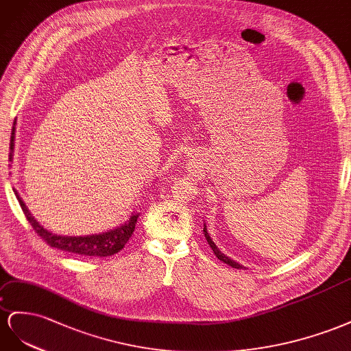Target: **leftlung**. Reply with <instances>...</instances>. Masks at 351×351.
I'll list each match as a JSON object with an SVG mask.
<instances>
[{
    "instance_id": "8db88e82",
    "label": "left lung",
    "mask_w": 351,
    "mask_h": 351,
    "mask_svg": "<svg viewBox=\"0 0 351 351\" xmlns=\"http://www.w3.org/2000/svg\"><path fill=\"white\" fill-rule=\"evenodd\" d=\"M204 237H206V239H207V243H208V245H210V248L213 250V253H215V256L220 260V262H223V263H226V265H229V266H232V267H235V269H244V266H241L239 263H237L235 260H232V258H229V257H226L222 252H220V250L216 247V244L212 241V238H210V235L207 234V228H206V225H204Z\"/></svg>"
}]
</instances>
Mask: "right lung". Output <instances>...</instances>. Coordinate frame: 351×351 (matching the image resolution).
<instances>
[{
	"label": "right lung",
	"instance_id": "obj_1",
	"mask_svg": "<svg viewBox=\"0 0 351 351\" xmlns=\"http://www.w3.org/2000/svg\"><path fill=\"white\" fill-rule=\"evenodd\" d=\"M16 125V123H14ZM14 131L16 128L13 126L12 129V141H10V162H12V156H13V149H14ZM13 191L19 199V204L22 207L23 213L26 219L29 220V223L32 225L34 231L36 232L38 237H41L44 241L49 245L62 250V252H67L70 254H79V256H86V257H108L119 253L122 250L126 243L129 241V238L132 237L135 231V225L139 215H132L131 219L122 226H119L113 231L104 232L99 235H88V237H62V235H56L51 234L47 229H44L41 225H39L35 217L29 212L26 204L23 203V199L20 198L19 193L13 188Z\"/></svg>",
	"mask_w": 351,
	"mask_h": 351
}]
</instances>
